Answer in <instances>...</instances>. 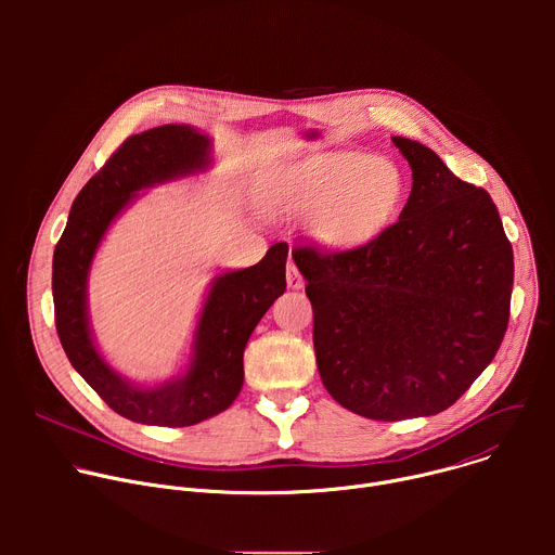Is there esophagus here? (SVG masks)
Wrapping results in <instances>:
<instances>
[{
  "label": "esophagus",
  "instance_id": "esophagus-1",
  "mask_svg": "<svg viewBox=\"0 0 555 555\" xmlns=\"http://www.w3.org/2000/svg\"><path fill=\"white\" fill-rule=\"evenodd\" d=\"M285 279H287V287L289 289H300L305 285L298 268L294 263H287V270H285Z\"/></svg>",
  "mask_w": 555,
  "mask_h": 555
}]
</instances>
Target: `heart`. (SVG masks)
Returning a JSON list of instances; mask_svg holds the SVG:
<instances>
[{
    "instance_id": "1",
    "label": "heart",
    "mask_w": 555,
    "mask_h": 555,
    "mask_svg": "<svg viewBox=\"0 0 555 555\" xmlns=\"http://www.w3.org/2000/svg\"><path fill=\"white\" fill-rule=\"evenodd\" d=\"M404 197L398 165L382 155L325 151L302 157L268 184V202L285 215L309 210L307 228L330 246H353L384 230Z\"/></svg>"
}]
</instances>
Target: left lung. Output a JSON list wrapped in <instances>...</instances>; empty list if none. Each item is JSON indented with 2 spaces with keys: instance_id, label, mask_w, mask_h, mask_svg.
<instances>
[{
  "instance_id": "8db88e82",
  "label": "left lung",
  "mask_w": 555,
  "mask_h": 555,
  "mask_svg": "<svg viewBox=\"0 0 555 555\" xmlns=\"http://www.w3.org/2000/svg\"><path fill=\"white\" fill-rule=\"evenodd\" d=\"M400 219L371 242L296 248L321 379L347 411L400 422L450 409L494 360L509 321L514 253L492 197L422 142Z\"/></svg>"
}]
</instances>
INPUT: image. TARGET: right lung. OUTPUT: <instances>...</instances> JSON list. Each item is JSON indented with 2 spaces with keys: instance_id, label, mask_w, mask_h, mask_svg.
Masks as SVG:
<instances>
[{
  "instance_id": "1",
  "label": "right lung",
  "mask_w": 555,
  "mask_h": 555,
  "mask_svg": "<svg viewBox=\"0 0 555 555\" xmlns=\"http://www.w3.org/2000/svg\"><path fill=\"white\" fill-rule=\"evenodd\" d=\"M210 165L212 140L191 125H165L127 138L76 195L54 248L52 298L63 351L112 411L138 424L182 428L225 411L244 386L248 338L285 292V244L272 246L253 268L217 274L199 311L186 369L160 384L120 375L99 351L88 281L109 225L140 191L202 173Z\"/></svg>"
}]
</instances>
